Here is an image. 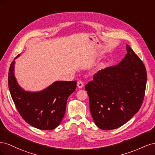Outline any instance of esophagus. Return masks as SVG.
I'll use <instances>...</instances> for the list:
<instances>
[{
  "label": "esophagus",
  "instance_id": "34e87169",
  "mask_svg": "<svg viewBox=\"0 0 155 155\" xmlns=\"http://www.w3.org/2000/svg\"><path fill=\"white\" fill-rule=\"evenodd\" d=\"M77 85H78L79 88H82L84 87V84H83V81H78V83H77Z\"/></svg>",
  "mask_w": 155,
  "mask_h": 155
}]
</instances>
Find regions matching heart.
<instances>
[{"instance_id":"1","label":"heart","mask_w":155,"mask_h":155,"mask_svg":"<svg viewBox=\"0 0 155 155\" xmlns=\"http://www.w3.org/2000/svg\"><path fill=\"white\" fill-rule=\"evenodd\" d=\"M105 64H104V63H101L99 66H98V69H101V68H104L105 67Z\"/></svg>"}]
</instances>
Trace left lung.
<instances>
[{
  "mask_svg": "<svg viewBox=\"0 0 155 155\" xmlns=\"http://www.w3.org/2000/svg\"><path fill=\"white\" fill-rule=\"evenodd\" d=\"M118 65L98 71L85 85L95 124L103 130L122 126L137 113L145 95L147 72L138 56L127 45Z\"/></svg>",
  "mask_w": 155,
  "mask_h": 155,
  "instance_id": "1",
  "label": "left lung"
}]
</instances>
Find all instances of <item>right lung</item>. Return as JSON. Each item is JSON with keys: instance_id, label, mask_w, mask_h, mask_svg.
Returning <instances> with one entry per match:
<instances>
[{"instance_id": "1", "label": "right lung", "mask_w": 155, "mask_h": 155, "mask_svg": "<svg viewBox=\"0 0 155 155\" xmlns=\"http://www.w3.org/2000/svg\"><path fill=\"white\" fill-rule=\"evenodd\" d=\"M8 73V87L17 110L26 122L41 130H52L61 122L69 96L76 88V81H56L43 91L23 89L15 76V59Z\"/></svg>"}]
</instances>
